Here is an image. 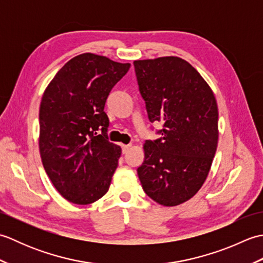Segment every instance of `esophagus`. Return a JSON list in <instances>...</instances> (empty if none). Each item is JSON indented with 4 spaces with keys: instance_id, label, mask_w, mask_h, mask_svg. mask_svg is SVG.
I'll return each mask as SVG.
<instances>
[{
    "instance_id": "esophagus-1",
    "label": "esophagus",
    "mask_w": 263,
    "mask_h": 263,
    "mask_svg": "<svg viewBox=\"0 0 263 263\" xmlns=\"http://www.w3.org/2000/svg\"><path fill=\"white\" fill-rule=\"evenodd\" d=\"M130 148H131V144H122V153L126 154Z\"/></svg>"
}]
</instances>
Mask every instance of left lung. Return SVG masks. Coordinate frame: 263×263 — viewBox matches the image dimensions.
Returning <instances> with one entry per match:
<instances>
[{
	"label": "left lung",
	"mask_w": 263,
	"mask_h": 263,
	"mask_svg": "<svg viewBox=\"0 0 263 263\" xmlns=\"http://www.w3.org/2000/svg\"><path fill=\"white\" fill-rule=\"evenodd\" d=\"M150 122L160 139L143 144L138 168L143 191L165 206L191 199L203 185L218 144V106L211 88L185 60L164 57L133 62Z\"/></svg>",
	"instance_id": "left-lung-1"
}]
</instances>
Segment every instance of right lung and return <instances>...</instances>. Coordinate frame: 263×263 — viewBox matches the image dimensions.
I'll return each instance as SVG.
<instances>
[{
	"label": "right lung",
	"instance_id": "right-lung-1",
	"mask_svg": "<svg viewBox=\"0 0 263 263\" xmlns=\"http://www.w3.org/2000/svg\"><path fill=\"white\" fill-rule=\"evenodd\" d=\"M130 66L83 53L65 63L44 91L39 108L42 163L58 192L72 203H92L108 191L122 149L108 141L104 107Z\"/></svg>",
	"mask_w": 263,
	"mask_h": 263
}]
</instances>
